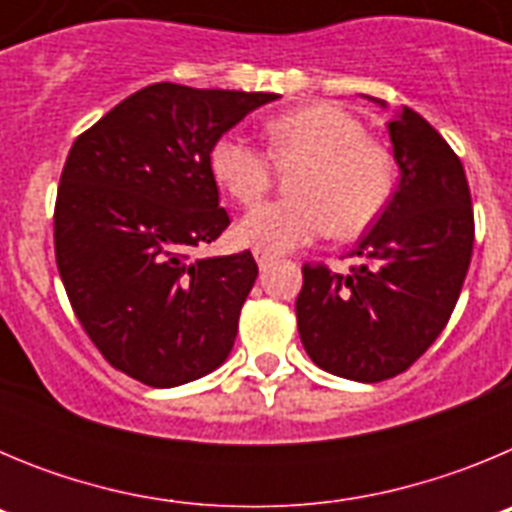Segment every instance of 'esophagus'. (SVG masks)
Wrapping results in <instances>:
<instances>
[{
    "instance_id": "esophagus-1",
    "label": "esophagus",
    "mask_w": 512,
    "mask_h": 512,
    "mask_svg": "<svg viewBox=\"0 0 512 512\" xmlns=\"http://www.w3.org/2000/svg\"><path fill=\"white\" fill-rule=\"evenodd\" d=\"M253 259L259 261L261 269H266V266H269L271 261L277 259V256H274V253H271V251H264V248H253Z\"/></svg>"
}]
</instances>
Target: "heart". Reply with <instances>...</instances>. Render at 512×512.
<instances>
[{
	"label": "heart",
	"instance_id": "obj_1",
	"mask_svg": "<svg viewBox=\"0 0 512 512\" xmlns=\"http://www.w3.org/2000/svg\"><path fill=\"white\" fill-rule=\"evenodd\" d=\"M269 151L243 135L225 133L210 148L215 182L241 205H256L271 187L274 161L302 164L289 192L295 197L266 202L243 217L238 241L264 251H292L333 230L356 238L379 220L395 192V158L369 140L364 122L336 104H310L266 125Z\"/></svg>",
	"mask_w": 512,
	"mask_h": 512
}]
</instances>
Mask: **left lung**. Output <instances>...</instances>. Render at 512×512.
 <instances>
[{
	"label": "left lung",
	"instance_id": "obj_1",
	"mask_svg": "<svg viewBox=\"0 0 512 512\" xmlns=\"http://www.w3.org/2000/svg\"><path fill=\"white\" fill-rule=\"evenodd\" d=\"M387 128L400 166L397 192L351 253L359 264L348 274L302 266L295 305L307 356L354 382L397 377L428 351L454 312L474 246L459 156L410 107Z\"/></svg>",
	"mask_w": 512,
	"mask_h": 512
}]
</instances>
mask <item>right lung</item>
Returning a JSON list of instances; mask_svg holds the SVG:
<instances>
[{
	"label": "right lung",
	"instance_id": "right-lung-1",
	"mask_svg": "<svg viewBox=\"0 0 512 512\" xmlns=\"http://www.w3.org/2000/svg\"><path fill=\"white\" fill-rule=\"evenodd\" d=\"M277 97L161 81L71 146L53 215L58 274L104 359L148 387L205 377L233 348L259 266L251 251H189L230 225L212 143Z\"/></svg>",
	"mask_w": 512,
	"mask_h": 512
}]
</instances>
